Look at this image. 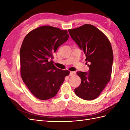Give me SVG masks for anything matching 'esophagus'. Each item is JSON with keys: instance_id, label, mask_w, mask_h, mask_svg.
I'll return each instance as SVG.
<instances>
[{"instance_id": "esophagus-1", "label": "esophagus", "mask_w": 130, "mask_h": 130, "mask_svg": "<svg viewBox=\"0 0 130 130\" xmlns=\"http://www.w3.org/2000/svg\"><path fill=\"white\" fill-rule=\"evenodd\" d=\"M75 74V72H70V74H69V75L70 76H73Z\"/></svg>"}]
</instances>
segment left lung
<instances>
[{
    "label": "left lung",
    "mask_w": 130,
    "mask_h": 130,
    "mask_svg": "<svg viewBox=\"0 0 130 130\" xmlns=\"http://www.w3.org/2000/svg\"><path fill=\"white\" fill-rule=\"evenodd\" d=\"M68 31L84 52L89 68L88 73L77 72L81 83L74 89L75 93L84 100H94L99 96L111 78L113 61L111 43L103 32L91 24Z\"/></svg>",
    "instance_id": "left-lung-1"
}]
</instances>
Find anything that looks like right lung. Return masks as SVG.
<instances>
[{
    "instance_id": "add662e5",
    "label": "right lung",
    "mask_w": 130,
    "mask_h": 130,
    "mask_svg": "<svg viewBox=\"0 0 130 130\" xmlns=\"http://www.w3.org/2000/svg\"><path fill=\"white\" fill-rule=\"evenodd\" d=\"M67 30L45 25L26 35L20 49L21 77L33 95L48 100L56 95L68 70L57 68L52 60L59 46L68 40Z\"/></svg>"
}]
</instances>
